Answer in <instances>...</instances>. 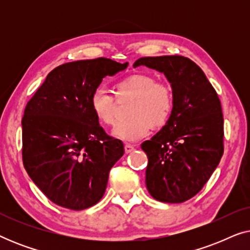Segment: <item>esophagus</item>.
<instances>
[{
  "instance_id": "1",
  "label": "esophagus",
  "mask_w": 250,
  "mask_h": 250,
  "mask_svg": "<svg viewBox=\"0 0 250 250\" xmlns=\"http://www.w3.org/2000/svg\"><path fill=\"white\" fill-rule=\"evenodd\" d=\"M124 148H125V152H126V153H129V152H132L133 150H134V146H131V145H125Z\"/></svg>"
}]
</instances>
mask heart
I'll return each instance as SVG.
<instances>
[{
  "label": "heart",
  "mask_w": 250,
  "mask_h": 250,
  "mask_svg": "<svg viewBox=\"0 0 250 250\" xmlns=\"http://www.w3.org/2000/svg\"><path fill=\"white\" fill-rule=\"evenodd\" d=\"M118 98H133L129 108L131 118L115 126L112 135L125 142H135L145 138L152 128L166 125L174 108V92L165 82H157L151 74L136 73L123 78L116 84ZM92 114L104 125H112L116 118V100L104 86L92 92L90 98Z\"/></svg>",
  "instance_id": "heart-1"
}]
</instances>
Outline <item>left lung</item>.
Returning a JSON list of instances; mask_svg holds the SVG:
<instances>
[{
	"label": "left lung",
	"instance_id": "1",
	"mask_svg": "<svg viewBox=\"0 0 250 250\" xmlns=\"http://www.w3.org/2000/svg\"><path fill=\"white\" fill-rule=\"evenodd\" d=\"M139 66L165 75L174 92L168 122L141 145L148 156L146 189L162 203H184L203 189L223 155L221 101L189 58L145 57L133 64Z\"/></svg>",
	"mask_w": 250,
	"mask_h": 250
}]
</instances>
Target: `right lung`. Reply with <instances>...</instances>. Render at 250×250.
<instances>
[{
    "label": "right lung",
    "instance_id": "obj_1",
    "mask_svg": "<svg viewBox=\"0 0 250 250\" xmlns=\"http://www.w3.org/2000/svg\"><path fill=\"white\" fill-rule=\"evenodd\" d=\"M127 66L107 58L63 63L49 73L26 105L23 166L58 206L83 210L104 197L124 146L105 134L92 114L90 98L105 76Z\"/></svg>",
    "mask_w": 250,
    "mask_h": 250
}]
</instances>
